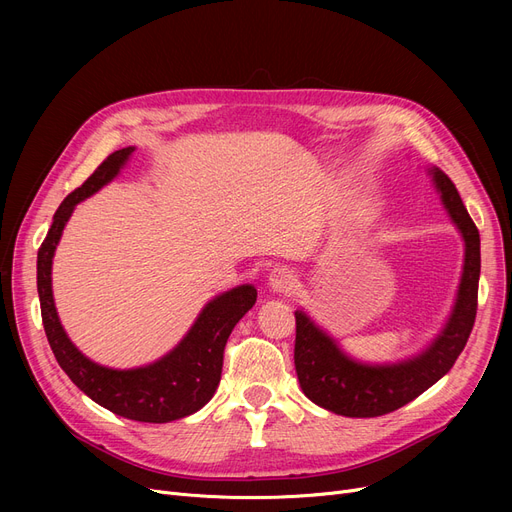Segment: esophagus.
Wrapping results in <instances>:
<instances>
[{
  "label": "esophagus",
  "mask_w": 512,
  "mask_h": 512,
  "mask_svg": "<svg viewBox=\"0 0 512 512\" xmlns=\"http://www.w3.org/2000/svg\"><path fill=\"white\" fill-rule=\"evenodd\" d=\"M267 280H270V286L276 292H290L294 286H297V276H294V272L284 265L274 267Z\"/></svg>",
  "instance_id": "obj_1"
}]
</instances>
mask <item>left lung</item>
<instances>
[{
  "instance_id": "left-lung-1",
  "label": "left lung",
  "mask_w": 512,
  "mask_h": 512,
  "mask_svg": "<svg viewBox=\"0 0 512 512\" xmlns=\"http://www.w3.org/2000/svg\"><path fill=\"white\" fill-rule=\"evenodd\" d=\"M452 222L465 238V267L452 317L442 336L413 361L390 367H367L344 357L313 321L297 311L294 367L301 388L315 405L344 417H380L415 400L450 371L469 340L477 315V286L481 270L479 230L442 170H432Z\"/></svg>"
}]
</instances>
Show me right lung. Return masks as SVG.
Returning a JSON list of instances; mask_svg holds the SVG:
<instances>
[{"label": "right lung", "mask_w": 512, "mask_h": 512, "mask_svg": "<svg viewBox=\"0 0 512 512\" xmlns=\"http://www.w3.org/2000/svg\"><path fill=\"white\" fill-rule=\"evenodd\" d=\"M132 147L107 155L97 170L62 201L37 255L41 319L53 355L68 378L103 409L143 423H168L197 413L211 400L222 378L224 348L238 319L257 301L253 286H238L213 299L186 338L161 361L130 371L95 365L68 340L51 294V257L76 203L110 182Z\"/></svg>", "instance_id": "obj_1"}]
</instances>
